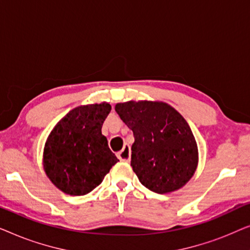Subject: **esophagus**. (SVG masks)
Returning a JSON list of instances; mask_svg holds the SVG:
<instances>
[{"mask_svg": "<svg viewBox=\"0 0 250 250\" xmlns=\"http://www.w3.org/2000/svg\"><path fill=\"white\" fill-rule=\"evenodd\" d=\"M117 157L119 160H122V162H129V159H131V148H129V146H124V148H123L122 151H119L117 153Z\"/></svg>", "mask_w": 250, "mask_h": 250, "instance_id": "esophagus-1", "label": "esophagus"}]
</instances>
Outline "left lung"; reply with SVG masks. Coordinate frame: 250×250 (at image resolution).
Here are the masks:
<instances>
[{
  "label": "left lung",
  "mask_w": 250,
  "mask_h": 250,
  "mask_svg": "<svg viewBox=\"0 0 250 250\" xmlns=\"http://www.w3.org/2000/svg\"><path fill=\"white\" fill-rule=\"evenodd\" d=\"M115 110L134 134L131 166L143 186L163 194L189 182L197 169L198 148L180 112L158 101H128Z\"/></svg>",
  "instance_id": "1"
}]
</instances>
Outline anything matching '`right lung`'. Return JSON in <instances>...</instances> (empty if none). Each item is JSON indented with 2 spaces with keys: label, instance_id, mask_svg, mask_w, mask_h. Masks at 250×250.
Here are the masks:
<instances>
[{
  "label": "right lung",
  "instance_id": "right-lung-1",
  "mask_svg": "<svg viewBox=\"0 0 250 250\" xmlns=\"http://www.w3.org/2000/svg\"><path fill=\"white\" fill-rule=\"evenodd\" d=\"M110 110L107 102L81 105L68 112L50 133L43 167L62 192L70 196L91 192L118 162L101 133Z\"/></svg>",
  "mask_w": 250,
  "mask_h": 250
}]
</instances>
